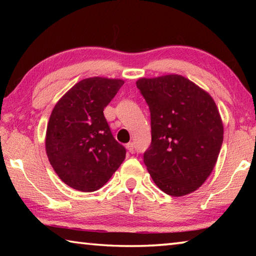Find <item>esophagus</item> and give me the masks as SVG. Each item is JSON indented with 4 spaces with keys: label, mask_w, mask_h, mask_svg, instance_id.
<instances>
[{
    "label": "esophagus",
    "mask_w": 256,
    "mask_h": 256,
    "mask_svg": "<svg viewBox=\"0 0 256 256\" xmlns=\"http://www.w3.org/2000/svg\"><path fill=\"white\" fill-rule=\"evenodd\" d=\"M126 146V149H128V152L133 154V151H134V146H133L132 142H128V144L126 146Z\"/></svg>",
    "instance_id": "1"
}]
</instances>
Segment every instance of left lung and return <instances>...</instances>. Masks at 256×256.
Here are the masks:
<instances>
[{
  "label": "left lung",
  "mask_w": 256,
  "mask_h": 256,
  "mask_svg": "<svg viewBox=\"0 0 256 256\" xmlns=\"http://www.w3.org/2000/svg\"><path fill=\"white\" fill-rule=\"evenodd\" d=\"M136 86L151 115L146 170L168 196H188L210 176L222 148L224 125L216 102L180 74L140 78Z\"/></svg>",
  "instance_id": "1"
}]
</instances>
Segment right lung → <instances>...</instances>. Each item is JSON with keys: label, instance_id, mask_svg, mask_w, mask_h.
Here are the masks:
<instances>
[{"label": "right lung", "instance_id": "add662e5", "mask_svg": "<svg viewBox=\"0 0 256 256\" xmlns=\"http://www.w3.org/2000/svg\"><path fill=\"white\" fill-rule=\"evenodd\" d=\"M122 79L86 78L56 102L47 124L45 149L52 167L70 188H102L125 159V148L112 136L104 116Z\"/></svg>", "mask_w": 256, "mask_h": 256}]
</instances>
